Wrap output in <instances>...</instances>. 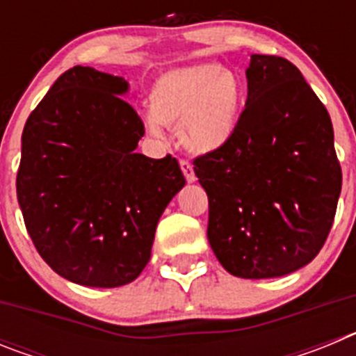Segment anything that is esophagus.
Masks as SVG:
<instances>
[{
  "instance_id": "34e87169",
  "label": "esophagus",
  "mask_w": 356,
  "mask_h": 356,
  "mask_svg": "<svg viewBox=\"0 0 356 356\" xmlns=\"http://www.w3.org/2000/svg\"><path fill=\"white\" fill-rule=\"evenodd\" d=\"M180 168H181V171H184V176H185V178H187V181H194V180H196V175H194L193 163L188 162V160L181 159L180 160Z\"/></svg>"
}]
</instances>
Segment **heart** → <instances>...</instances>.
<instances>
[{
  "instance_id": "1",
  "label": "heart",
  "mask_w": 356,
  "mask_h": 356,
  "mask_svg": "<svg viewBox=\"0 0 356 356\" xmlns=\"http://www.w3.org/2000/svg\"><path fill=\"white\" fill-rule=\"evenodd\" d=\"M151 112L144 121L151 134L178 122V135L187 149L210 153L225 146L238 124L244 85L219 64H197L165 72L149 94Z\"/></svg>"
}]
</instances>
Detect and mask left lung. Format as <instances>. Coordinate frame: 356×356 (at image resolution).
Segmentation results:
<instances>
[{
    "mask_svg": "<svg viewBox=\"0 0 356 356\" xmlns=\"http://www.w3.org/2000/svg\"><path fill=\"white\" fill-rule=\"evenodd\" d=\"M234 137L194 159L209 196V242L229 275L276 278L316 259L337 210L342 171L328 110L300 69L251 55Z\"/></svg>",
    "mask_w": 356,
    "mask_h": 356,
    "instance_id": "8db88e82",
    "label": "left lung"
}]
</instances>
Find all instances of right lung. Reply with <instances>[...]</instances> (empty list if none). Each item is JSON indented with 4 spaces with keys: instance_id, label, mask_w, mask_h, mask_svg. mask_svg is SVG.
Returning a JSON list of instances; mask_svg holds the SVG:
<instances>
[{
    "instance_id": "obj_1",
    "label": "right lung",
    "mask_w": 356,
    "mask_h": 356,
    "mask_svg": "<svg viewBox=\"0 0 356 356\" xmlns=\"http://www.w3.org/2000/svg\"><path fill=\"white\" fill-rule=\"evenodd\" d=\"M128 83L74 65L24 124L17 201L28 234L56 275L121 287L149 262L156 222L185 185L171 155L135 153L144 122L122 99Z\"/></svg>"
}]
</instances>
